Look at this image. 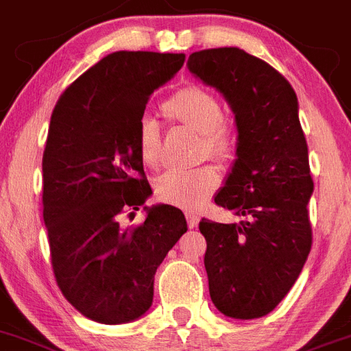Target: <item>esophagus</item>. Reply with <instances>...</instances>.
<instances>
[{
	"mask_svg": "<svg viewBox=\"0 0 351 351\" xmlns=\"http://www.w3.org/2000/svg\"><path fill=\"white\" fill-rule=\"evenodd\" d=\"M187 222H189V227L194 229V227H197L199 223V217L195 213H187Z\"/></svg>",
	"mask_w": 351,
	"mask_h": 351,
	"instance_id": "34e87169",
	"label": "esophagus"
}]
</instances>
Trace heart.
<instances>
[{
  "mask_svg": "<svg viewBox=\"0 0 351 351\" xmlns=\"http://www.w3.org/2000/svg\"><path fill=\"white\" fill-rule=\"evenodd\" d=\"M164 113L203 132L204 150L215 157L227 159L234 150V136L223 121L220 101L210 90L189 85L173 94L162 106ZM160 125L152 115H143L138 122L136 147L145 166L156 168L160 164ZM219 173L213 166L192 169L175 168L164 173L156 182V194L160 201L185 210H197L219 185Z\"/></svg>",
  "mask_w": 351,
  "mask_h": 351,
  "instance_id": "b5f03b06",
  "label": "heart"
}]
</instances>
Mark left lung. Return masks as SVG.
I'll return each mask as SVG.
<instances>
[{"mask_svg": "<svg viewBox=\"0 0 351 351\" xmlns=\"http://www.w3.org/2000/svg\"><path fill=\"white\" fill-rule=\"evenodd\" d=\"M187 68L222 94L238 129L215 203L243 220L199 222L211 301L226 317L254 320L282 302L311 250L313 180L298 96L273 66L238 47L191 53Z\"/></svg>", "mask_w": 351, "mask_h": 351, "instance_id": "obj_1", "label": "left lung"}]
</instances>
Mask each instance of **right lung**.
I'll return each mask as SVG.
<instances>
[{"label": "right lung", "mask_w": 351, "mask_h": 351, "mask_svg": "<svg viewBox=\"0 0 351 351\" xmlns=\"http://www.w3.org/2000/svg\"><path fill=\"white\" fill-rule=\"evenodd\" d=\"M183 62V53H110L69 85L50 119L42 168L53 274L69 304L97 324L147 313L157 267L187 232L185 215L171 204L144 206L140 228L120 223L122 210L152 195L138 122Z\"/></svg>", "instance_id": "obj_1"}]
</instances>
